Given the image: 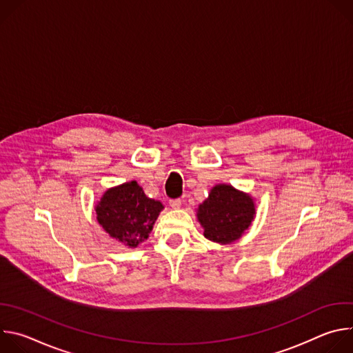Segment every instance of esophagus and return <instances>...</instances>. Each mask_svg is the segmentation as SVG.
<instances>
[{
	"label": "esophagus",
	"mask_w": 353,
	"mask_h": 353,
	"mask_svg": "<svg viewBox=\"0 0 353 353\" xmlns=\"http://www.w3.org/2000/svg\"><path fill=\"white\" fill-rule=\"evenodd\" d=\"M169 205H170L173 210H179V208L181 207V199H180V198L170 199V201H169Z\"/></svg>",
	"instance_id": "1"
}]
</instances>
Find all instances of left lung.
Segmentation results:
<instances>
[{"instance_id": "left-lung-1", "label": "left lung", "mask_w": 353, "mask_h": 353, "mask_svg": "<svg viewBox=\"0 0 353 353\" xmlns=\"http://www.w3.org/2000/svg\"><path fill=\"white\" fill-rule=\"evenodd\" d=\"M254 199L229 184H216L196 210V218L204 229V236L221 244L239 240L254 221Z\"/></svg>"}]
</instances>
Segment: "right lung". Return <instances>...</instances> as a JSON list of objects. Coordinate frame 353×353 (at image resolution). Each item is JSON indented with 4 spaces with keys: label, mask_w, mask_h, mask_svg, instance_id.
<instances>
[{
    "label": "right lung",
    "mask_w": 353,
    "mask_h": 353,
    "mask_svg": "<svg viewBox=\"0 0 353 353\" xmlns=\"http://www.w3.org/2000/svg\"><path fill=\"white\" fill-rule=\"evenodd\" d=\"M99 225L128 248L138 247L152 232L163 205L145 195L137 181L109 188L96 205Z\"/></svg>",
    "instance_id": "1"
}]
</instances>
